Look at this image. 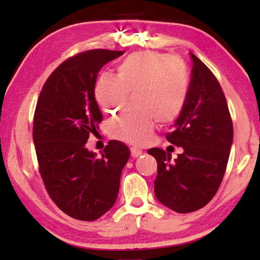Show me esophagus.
I'll list each match as a JSON object with an SVG mask.
<instances>
[{
  "label": "esophagus",
  "instance_id": "34e87169",
  "mask_svg": "<svg viewBox=\"0 0 260 260\" xmlns=\"http://www.w3.org/2000/svg\"><path fill=\"white\" fill-rule=\"evenodd\" d=\"M130 151H131V156H133V157H138L143 154L142 149L138 148V147H131Z\"/></svg>",
  "mask_w": 260,
  "mask_h": 260
}]
</instances>
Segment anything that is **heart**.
Returning a JSON list of instances; mask_svg holds the SVG:
<instances>
[{"label":"heart","mask_w":260,"mask_h":260,"mask_svg":"<svg viewBox=\"0 0 260 260\" xmlns=\"http://www.w3.org/2000/svg\"><path fill=\"white\" fill-rule=\"evenodd\" d=\"M116 76L104 74L94 86V98L105 113L124 106L129 92H136L130 109L113 118L109 133L114 138L143 145L153 137L156 120L169 123L183 111L188 94L185 66L169 54L142 51L130 54L116 67Z\"/></svg>","instance_id":"b5f03b06"}]
</instances>
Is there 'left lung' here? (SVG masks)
<instances>
[{
	"instance_id": "obj_1",
	"label": "left lung",
	"mask_w": 260,
	"mask_h": 260,
	"mask_svg": "<svg viewBox=\"0 0 260 260\" xmlns=\"http://www.w3.org/2000/svg\"><path fill=\"white\" fill-rule=\"evenodd\" d=\"M193 61L187 100L168 142L184 152L148 149L156 158L154 193L163 206L179 213L199 210L211 201L221 184L233 143V123L225 94L212 72L190 52Z\"/></svg>"
}]
</instances>
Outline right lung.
<instances>
[{
  "label": "right lung",
  "mask_w": 260,
  "mask_h": 260,
  "mask_svg": "<svg viewBox=\"0 0 260 260\" xmlns=\"http://www.w3.org/2000/svg\"><path fill=\"white\" fill-rule=\"evenodd\" d=\"M123 51L90 50L59 65L36 104L33 142L40 174L57 207L75 219L92 221L116 201L130 149L111 140L102 155L85 144L103 121L94 85L105 63Z\"/></svg>",
  "instance_id": "add662e5"
}]
</instances>
